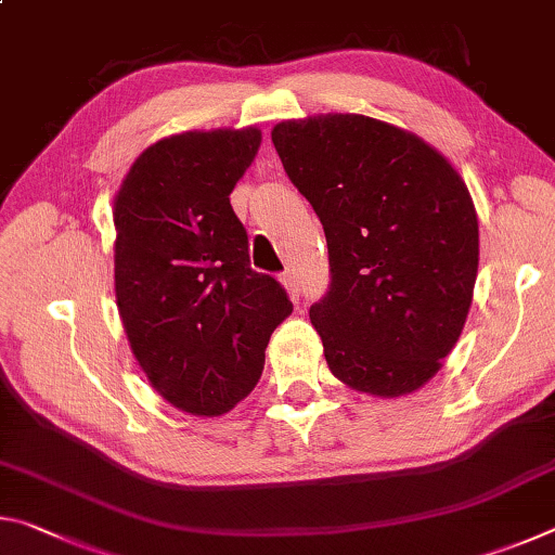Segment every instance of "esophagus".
Listing matches in <instances>:
<instances>
[{
	"label": "esophagus",
	"instance_id": "34e87169",
	"mask_svg": "<svg viewBox=\"0 0 555 555\" xmlns=\"http://www.w3.org/2000/svg\"><path fill=\"white\" fill-rule=\"evenodd\" d=\"M281 284H284V288H286V294L291 296V300H298L300 286H298V279H296L294 271H284V274H281Z\"/></svg>",
	"mask_w": 555,
	"mask_h": 555
}]
</instances>
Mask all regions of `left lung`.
I'll return each mask as SVG.
<instances>
[{
  "instance_id": "8db88e82",
  "label": "left lung",
  "mask_w": 555,
  "mask_h": 555,
  "mask_svg": "<svg viewBox=\"0 0 555 555\" xmlns=\"http://www.w3.org/2000/svg\"><path fill=\"white\" fill-rule=\"evenodd\" d=\"M271 142L323 222L331 288L311 306L327 367L374 397H403L443 367L473 304L477 212L424 139L364 115L288 119Z\"/></svg>"
}]
</instances>
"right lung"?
<instances>
[{"mask_svg": "<svg viewBox=\"0 0 555 555\" xmlns=\"http://www.w3.org/2000/svg\"><path fill=\"white\" fill-rule=\"evenodd\" d=\"M261 131L166 137L139 154L115 195V294L139 367L176 409L222 416L255 389L264 350L294 306L249 267L230 193Z\"/></svg>", "mask_w": 555, "mask_h": 555, "instance_id": "right-lung-1", "label": "right lung"}]
</instances>
